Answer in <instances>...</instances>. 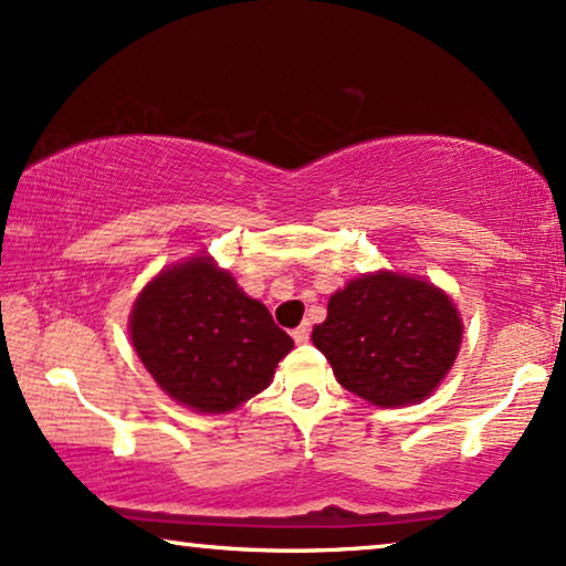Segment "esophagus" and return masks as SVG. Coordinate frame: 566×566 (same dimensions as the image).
I'll return each mask as SVG.
<instances>
[{
  "instance_id": "obj_1",
  "label": "esophagus",
  "mask_w": 566,
  "mask_h": 566,
  "mask_svg": "<svg viewBox=\"0 0 566 566\" xmlns=\"http://www.w3.org/2000/svg\"><path fill=\"white\" fill-rule=\"evenodd\" d=\"M291 335H293V339H296L298 345H304V343H308V335H312V327H308V324H301V327L293 329Z\"/></svg>"
}]
</instances>
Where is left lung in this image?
<instances>
[{"label":"left lung","instance_id":"obj_1","mask_svg":"<svg viewBox=\"0 0 566 566\" xmlns=\"http://www.w3.org/2000/svg\"><path fill=\"white\" fill-rule=\"evenodd\" d=\"M461 335L459 308L443 291L378 270L332 293L312 339L347 391L376 407H405L436 391Z\"/></svg>","mask_w":566,"mask_h":566}]
</instances>
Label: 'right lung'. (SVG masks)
Instances as JSON below:
<instances>
[{"label":"right lung","instance_id":"1","mask_svg":"<svg viewBox=\"0 0 566 566\" xmlns=\"http://www.w3.org/2000/svg\"><path fill=\"white\" fill-rule=\"evenodd\" d=\"M130 343L177 405L223 415L268 389L293 339L229 270L198 254L146 283L130 308Z\"/></svg>","mask_w":566,"mask_h":566}]
</instances>
